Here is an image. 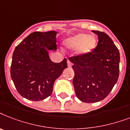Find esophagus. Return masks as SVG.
Returning a JSON list of instances; mask_svg holds the SVG:
<instances>
[{
    "label": "esophagus",
    "mask_w": 130,
    "mask_h": 130,
    "mask_svg": "<svg viewBox=\"0 0 130 130\" xmlns=\"http://www.w3.org/2000/svg\"><path fill=\"white\" fill-rule=\"evenodd\" d=\"M68 62V67H71V66H72V63L70 62V60H68V62Z\"/></svg>",
    "instance_id": "34e87169"
}]
</instances>
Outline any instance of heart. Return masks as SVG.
Returning <instances> with one entry per match:
<instances>
[{"instance_id":"obj_1","label":"heart","mask_w":130,"mask_h":130,"mask_svg":"<svg viewBox=\"0 0 130 130\" xmlns=\"http://www.w3.org/2000/svg\"><path fill=\"white\" fill-rule=\"evenodd\" d=\"M96 43V38L94 36H87L85 34H79L70 37L64 41L66 47L70 50L78 48V53L82 55L87 54L93 50Z\"/></svg>"}]
</instances>
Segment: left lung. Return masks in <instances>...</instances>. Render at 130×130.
Masks as SVG:
<instances>
[{
	"mask_svg": "<svg viewBox=\"0 0 130 130\" xmlns=\"http://www.w3.org/2000/svg\"><path fill=\"white\" fill-rule=\"evenodd\" d=\"M98 36L97 45L87 54L69 58L74 72L72 83L78 99L95 103L109 94L118 80L119 52L105 33L93 31Z\"/></svg>",
	"mask_w": 130,
	"mask_h": 130,
	"instance_id": "1",
	"label": "left lung"
}]
</instances>
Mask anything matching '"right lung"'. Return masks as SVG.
Listing matches in <instances>:
<instances>
[{"label":"right lung","mask_w":130,"mask_h":130,"mask_svg":"<svg viewBox=\"0 0 130 130\" xmlns=\"http://www.w3.org/2000/svg\"><path fill=\"white\" fill-rule=\"evenodd\" d=\"M56 31L34 32L14 49L11 76L18 93L27 99L41 101L50 96L54 83L68 67L67 60L55 63L48 50H57Z\"/></svg>","instance_id":"right-lung-1"}]
</instances>
